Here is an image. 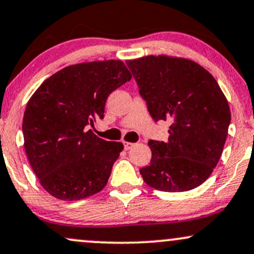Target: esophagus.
<instances>
[{"mask_svg":"<svg viewBox=\"0 0 254 254\" xmlns=\"http://www.w3.org/2000/svg\"><path fill=\"white\" fill-rule=\"evenodd\" d=\"M123 144H124L125 150H129L133 147V145H135V143H132V142H127V141H123Z\"/></svg>","mask_w":254,"mask_h":254,"instance_id":"obj_1","label":"esophagus"}]
</instances>
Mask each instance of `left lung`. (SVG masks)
Returning a JSON list of instances; mask_svg holds the SVG:
<instances>
[{
    "mask_svg": "<svg viewBox=\"0 0 254 254\" xmlns=\"http://www.w3.org/2000/svg\"><path fill=\"white\" fill-rule=\"evenodd\" d=\"M155 122L171 121L168 141H149L150 165L139 170L160 191L196 189L222 155L230 110L217 81L188 58L144 56L127 62Z\"/></svg>",
    "mask_w": 254,
    "mask_h": 254,
    "instance_id": "left-lung-1",
    "label": "left lung"
}]
</instances>
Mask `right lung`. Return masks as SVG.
I'll return each instance as SVG.
<instances>
[{
	"instance_id": "obj_1",
	"label": "right lung",
	"mask_w": 254,
	"mask_h": 254,
	"mask_svg": "<svg viewBox=\"0 0 254 254\" xmlns=\"http://www.w3.org/2000/svg\"><path fill=\"white\" fill-rule=\"evenodd\" d=\"M119 60L69 65L46 78L24 113V145L40 185L61 200H80L105 188L124 149L87 130L104 118L113 90L131 80Z\"/></svg>"
}]
</instances>
